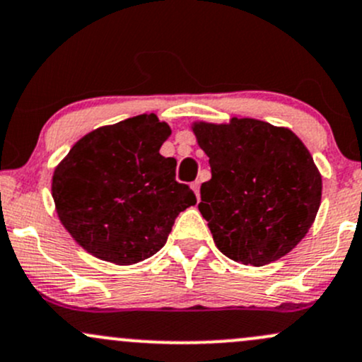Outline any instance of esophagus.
<instances>
[{
	"label": "esophagus",
	"mask_w": 362,
	"mask_h": 362,
	"mask_svg": "<svg viewBox=\"0 0 362 362\" xmlns=\"http://www.w3.org/2000/svg\"><path fill=\"white\" fill-rule=\"evenodd\" d=\"M190 187H192L194 192H196V197H197V199H199V180L192 182V184H190Z\"/></svg>",
	"instance_id": "34e87169"
}]
</instances>
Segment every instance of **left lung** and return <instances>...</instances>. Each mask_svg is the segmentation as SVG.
<instances>
[{
	"mask_svg": "<svg viewBox=\"0 0 362 362\" xmlns=\"http://www.w3.org/2000/svg\"><path fill=\"white\" fill-rule=\"evenodd\" d=\"M192 132L211 166L199 211L216 247L252 266L291 252L315 223L323 189L303 141L256 118L194 122Z\"/></svg>",
	"mask_w": 362,
	"mask_h": 362,
	"instance_id": "1",
	"label": "left lung"
}]
</instances>
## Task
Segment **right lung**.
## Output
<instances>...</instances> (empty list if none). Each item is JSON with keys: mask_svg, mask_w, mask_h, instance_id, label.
Segmentation results:
<instances>
[{"mask_svg": "<svg viewBox=\"0 0 362 362\" xmlns=\"http://www.w3.org/2000/svg\"><path fill=\"white\" fill-rule=\"evenodd\" d=\"M172 130L154 113L99 127L54 168L51 194L62 225L87 252L136 264L166 244L178 213L196 204L160 154Z\"/></svg>", "mask_w": 362, "mask_h": 362, "instance_id": "right-lung-1", "label": "right lung"}]
</instances>
